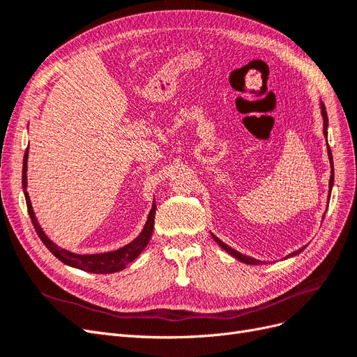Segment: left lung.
<instances>
[{
  "label": "left lung",
  "mask_w": 357,
  "mask_h": 357,
  "mask_svg": "<svg viewBox=\"0 0 357 357\" xmlns=\"http://www.w3.org/2000/svg\"><path fill=\"white\" fill-rule=\"evenodd\" d=\"M320 109H321V116H323V134H325V137L328 138V113H326V107H325V104L323 102H320ZM328 155H329V160H331V168H332V174H331V180H329V197H331V192H332V186H333V162H332V153H331V149H329V144H328ZM328 204H329V198H328ZM326 214V213H325ZM325 214H323V218H325ZM211 236L215 240V243H218L223 250H226L228 252L231 256H234L235 259H238L240 262H244V264H247V265H262V264H265V262H262V261H257V259H255V257H250V256H245V255H243V253H240V252H236V250H234V248H231L228 244H225L223 241H220L218 236H215L214 234H211ZM305 247H301L299 250H296V252H294V253H290L289 256H286L284 259H287V257H294V256H296V255H299L302 250H304Z\"/></svg>",
  "instance_id": "1"
}]
</instances>
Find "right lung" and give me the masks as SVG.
<instances>
[{
    "mask_svg": "<svg viewBox=\"0 0 357 357\" xmlns=\"http://www.w3.org/2000/svg\"><path fill=\"white\" fill-rule=\"evenodd\" d=\"M26 167H28V149L24 156V168H22V188H24V193H25V199H26V207H28V213L32 225H34V229L37 232V235L40 236V240L43 241L49 250L52 252V255H55L62 264L79 268L82 271H88V273H93V274H112V273H117L122 271V269L126 268L128 264H131L135 257L139 256L144 248L147 247L150 236H152L153 232V226H155V211H156V204L153 202L152 210L149 213L147 222L144 225V228L134 241H131L129 244L123 245L122 248L114 252H109V253H98V255H77V253H71L66 248L58 247L52 240L47 238V235L43 232L41 226L37 222V218L34 214V210H32L31 205V199L26 192Z\"/></svg>",
    "mask_w": 357,
    "mask_h": 357,
    "instance_id": "1",
    "label": "right lung"
}]
</instances>
